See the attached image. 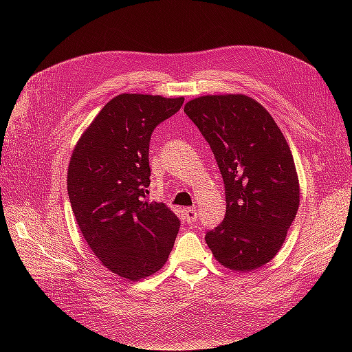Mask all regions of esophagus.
I'll use <instances>...</instances> for the list:
<instances>
[{
  "mask_svg": "<svg viewBox=\"0 0 352 352\" xmlns=\"http://www.w3.org/2000/svg\"><path fill=\"white\" fill-rule=\"evenodd\" d=\"M185 217H186V221H188V223H195L197 219H198L197 208H194V207L185 208Z\"/></svg>",
  "mask_w": 352,
  "mask_h": 352,
  "instance_id": "1",
  "label": "esophagus"
}]
</instances>
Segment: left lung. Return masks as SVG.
Returning a JSON list of instances; mask_svg holds the SVG:
<instances>
[{
	"label": "left lung",
	"instance_id": "1",
	"mask_svg": "<svg viewBox=\"0 0 352 352\" xmlns=\"http://www.w3.org/2000/svg\"><path fill=\"white\" fill-rule=\"evenodd\" d=\"M210 144L225 182V220L207 232L214 258L251 272L274 258L300 207L291 148L270 113L243 94L202 95L185 104Z\"/></svg>",
	"mask_w": 352,
	"mask_h": 352
}]
</instances>
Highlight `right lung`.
Listing matches in <instances>:
<instances>
[{"label": "right lung", "instance_id": "1", "mask_svg": "<svg viewBox=\"0 0 352 352\" xmlns=\"http://www.w3.org/2000/svg\"><path fill=\"white\" fill-rule=\"evenodd\" d=\"M185 98L120 94L104 105L73 148L67 190L73 214L100 263L140 280L166 264L180 221L146 199L151 133Z\"/></svg>", "mask_w": 352, "mask_h": 352}]
</instances>
